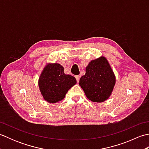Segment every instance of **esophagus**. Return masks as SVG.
<instances>
[{"instance_id":"1","label":"esophagus","mask_w":149,"mask_h":149,"mask_svg":"<svg viewBox=\"0 0 149 149\" xmlns=\"http://www.w3.org/2000/svg\"><path fill=\"white\" fill-rule=\"evenodd\" d=\"M75 79H76L77 83H79V79H80V76H79V75H75Z\"/></svg>"}]
</instances>
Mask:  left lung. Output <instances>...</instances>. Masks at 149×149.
<instances>
[{"label":"left lung","mask_w":149,"mask_h":149,"mask_svg":"<svg viewBox=\"0 0 149 149\" xmlns=\"http://www.w3.org/2000/svg\"><path fill=\"white\" fill-rule=\"evenodd\" d=\"M115 76L106 58L102 56L92 60L86 68V74L79 80V85L89 100L102 102L112 93Z\"/></svg>","instance_id":"8db88e82"}]
</instances>
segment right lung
Segmentation results:
<instances>
[{"label": "right lung", "instance_id": "obj_1", "mask_svg": "<svg viewBox=\"0 0 149 149\" xmlns=\"http://www.w3.org/2000/svg\"><path fill=\"white\" fill-rule=\"evenodd\" d=\"M76 82L74 76L65 74L61 65L49 63L42 72L38 86L44 99L50 103H56L64 99L68 90Z\"/></svg>", "mask_w": 149, "mask_h": 149}]
</instances>
